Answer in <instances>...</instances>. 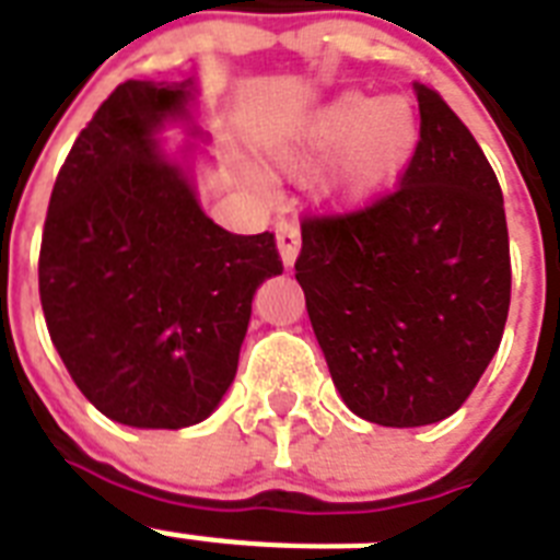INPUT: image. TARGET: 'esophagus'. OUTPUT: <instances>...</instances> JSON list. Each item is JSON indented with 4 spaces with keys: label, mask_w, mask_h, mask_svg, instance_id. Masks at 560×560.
Instances as JSON below:
<instances>
[{
    "label": "esophagus",
    "mask_w": 560,
    "mask_h": 560,
    "mask_svg": "<svg viewBox=\"0 0 560 560\" xmlns=\"http://www.w3.org/2000/svg\"><path fill=\"white\" fill-rule=\"evenodd\" d=\"M277 252H280V260H283L285 269H291L300 254V229L298 225L294 223L277 225Z\"/></svg>",
    "instance_id": "1"
}]
</instances>
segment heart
Returning a JSON list of instances; mask_svg holds the SVG:
<instances>
[{
  "label": "heart",
  "instance_id": "obj_1",
  "mask_svg": "<svg viewBox=\"0 0 560 560\" xmlns=\"http://www.w3.org/2000/svg\"><path fill=\"white\" fill-rule=\"evenodd\" d=\"M418 148V114L406 96L343 91L314 108L275 142V165L285 174L320 168L326 208L352 214L377 202L404 177Z\"/></svg>",
  "mask_w": 560,
  "mask_h": 560
}]
</instances>
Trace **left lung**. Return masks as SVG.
Segmentation results:
<instances>
[{"instance_id": "obj_1", "label": "left lung", "mask_w": 560, "mask_h": 560, "mask_svg": "<svg viewBox=\"0 0 560 560\" xmlns=\"http://www.w3.org/2000/svg\"><path fill=\"white\" fill-rule=\"evenodd\" d=\"M420 140L395 194L303 223L294 262L331 381L358 418L429 427L460 409L501 346L510 234L487 156L415 82Z\"/></svg>"}]
</instances>
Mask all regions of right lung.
Instances as JSON below:
<instances>
[{
  "label": "right lung",
  "mask_w": 560,
  "mask_h": 560,
  "mask_svg": "<svg viewBox=\"0 0 560 560\" xmlns=\"http://www.w3.org/2000/svg\"><path fill=\"white\" fill-rule=\"evenodd\" d=\"M200 80H128L82 128L50 194L39 298L82 395L122 427L186 429L234 383L275 234L202 211ZM189 140L171 149L162 133Z\"/></svg>",
  "instance_id": "right-lung-1"
}]
</instances>
